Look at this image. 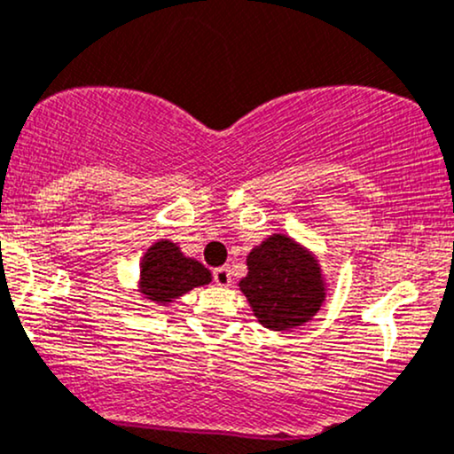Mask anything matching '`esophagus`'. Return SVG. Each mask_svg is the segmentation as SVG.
Segmentation results:
<instances>
[{
  "label": "esophagus",
  "mask_w": 454,
  "mask_h": 454,
  "mask_svg": "<svg viewBox=\"0 0 454 454\" xmlns=\"http://www.w3.org/2000/svg\"><path fill=\"white\" fill-rule=\"evenodd\" d=\"M212 277H214V283H216L218 287H229V285H231V270H229L227 266L214 270Z\"/></svg>",
  "instance_id": "esophagus-1"
}]
</instances>
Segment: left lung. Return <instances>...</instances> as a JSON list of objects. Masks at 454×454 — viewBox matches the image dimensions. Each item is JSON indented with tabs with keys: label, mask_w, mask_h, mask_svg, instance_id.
I'll list each match as a JSON object with an SVG mask.
<instances>
[{
	"label": "left lung",
	"mask_w": 454,
	"mask_h": 454,
	"mask_svg": "<svg viewBox=\"0 0 454 454\" xmlns=\"http://www.w3.org/2000/svg\"><path fill=\"white\" fill-rule=\"evenodd\" d=\"M248 274L240 281L259 324L287 330L309 322L324 300L317 259L287 236H270L247 259Z\"/></svg>",
	"instance_id": "obj_1"
}]
</instances>
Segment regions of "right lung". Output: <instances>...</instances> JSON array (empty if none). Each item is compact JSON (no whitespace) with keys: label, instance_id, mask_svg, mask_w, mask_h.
I'll list each match as a JSON object with an SVG mask.
<instances>
[{"label":"right lung","instance_id":"obj_1","mask_svg":"<svg viewBox=\"0 0 454 454\" xmlns=\"http://www.w3.org/2000/svg\"><path fill=\"white\" fill-rule=\"evenodd\" d=\"M210 270L195 259L184 257L169 240L156 242L141 262V292L147 300L169 304L192 287L210 283Z\"/></svg>","mask_w":454,"mask_h":454}]
</instances>
